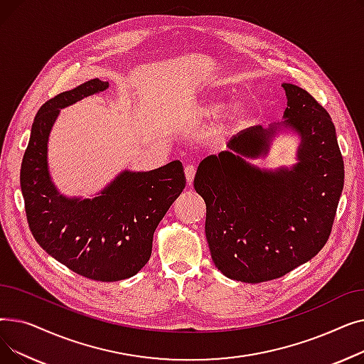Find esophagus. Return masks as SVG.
Returning a JSON list of instances; mask_svg holds the SVG:
<instances>
[{
    "label": "esophagus",
    "instance_id": "esophagus-1",
    "mask_svg": "<svg viewBox=\"0 0 364 364\" xmlns=\"http://www.w3.org/2000/svg\"><path fill=\"white\" fill-rule=\"evenodd\" d=\"M184 174H186V180H187V184L190 186L193 183L195 180V176H196V168L193 165H187L184 168Z\"/></svg>",
    "mask_w": 364,
    "mask_h": 364
}]
</instances>
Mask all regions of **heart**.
Returning <instances> with one entry per match:
<instances>
[{
    "label": "heart",
    "instance_id": "b5f03b06",
    "mask_svg": "<svg viewBox=\"0 0 364 364\" xmlns=\"http://www.w3.org/2000/svg\"><path fill=\"white\" fill-rule=\"evenodd\" d=\"M228 102H230V99H227V97L214 99V100H211V103H209L208 112L209 113H218V112H221V110H224L227 107ZM246 113H247V106L243 102H237V103H235L232 106V119L239 121V119H242L245 117Z\"/></svg>",
    "mask_w": 364,
    "mask_h": 364
}]
</instances>
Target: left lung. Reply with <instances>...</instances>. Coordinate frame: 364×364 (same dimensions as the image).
Here are the masks:
<instances>
[{
  "mask_svg": "<svg viewBox=\"0 0 364 364\" xmlns=\"http://www.w3.org/2000/svg\"><path fill=\"white\" fill-rule=\"evenodd\" d=\"M282 127L301 136L299 162L274 172L247 164L269 149L277 125L246 128L198 168L213 261L228 279L261 283L288 274L326 245L343 188V161L331 114L313 95L283 84Z\"/></svg>",
  "mask_w": 364,
  "mask_h": 364,
  "instance_id": "obj_1",
  "label": "left lung"
}]
</instances>
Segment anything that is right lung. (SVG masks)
<instances>
[{"label":"right lung","mask_w":364,"mask_h":364,"mask_svg":"<svg viewBox=\"0 0 364 364\" xmlns=\"http://www.w3.org/2000/svg\"><path fill=\"white\" fill-rule=\"evenodd\" d=\"M99 78L47 100L32 124L21 168L28 224L35 240L69 270L91 280L137 274L151 255L159 221L186 187L180 161L149 172L124 171L94 199H68L53 186L47 141L59 109L103 91Z\"/></svg>","instance_id":"obj_1"}]
</instances>
